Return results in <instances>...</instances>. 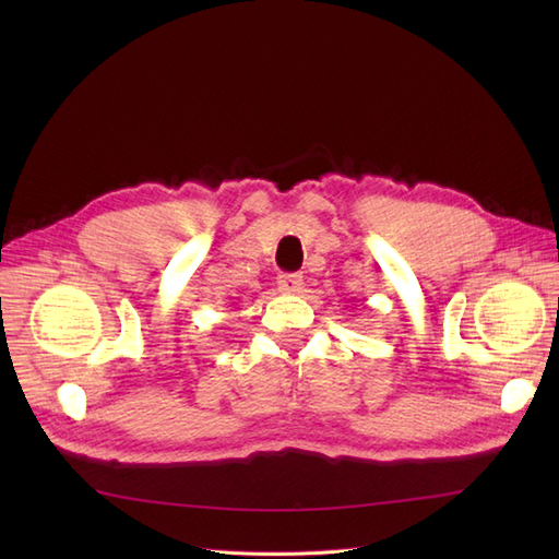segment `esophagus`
I'll return each mask as SVG.
<instances>
[{"instance_id":"esophagus-1","label":"esophagus","mask_w":559,"mask_h":559,"mask_svg":"<svg viewBox=\"0 0 559 559\" xmlns=\"http://www.w3.org/2000/svg\"><path fill=\"white\" fill-rule=\"evenodd\" d=\"M277 286H280V292H284V294H298L302 289V275L284 273V275L277 277Z\"/></svg>"}]
</instances>
